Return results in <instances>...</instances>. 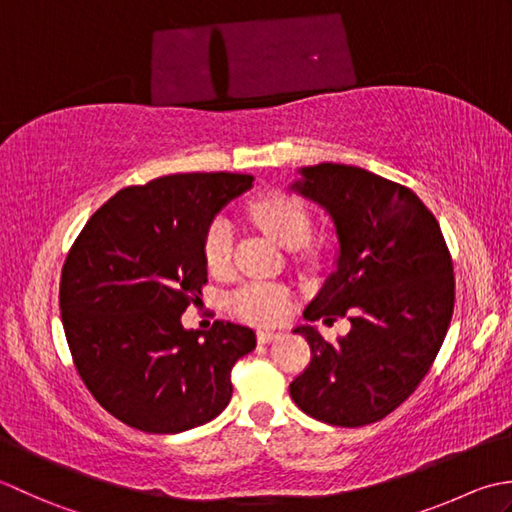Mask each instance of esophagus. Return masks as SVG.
Segmentation results:
<instances>
[{
  "label": "esophagus",
  "instance_id": "34e87169",
  "mask_svg": "<svg viewBox=\"0 0 512 512\" xmlns=\"http://www.w3.org/2000/svg\"><path fill=\"white\" fill-rule=\"evenodd\" d=\"M278 336H280L278 331H269V329H263V331H258V342L267 344V342H271V340H276Z\"/></svg>",
  "mask_w": 512,
  "mask_h": 512
}]
</instances>
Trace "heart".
<instances>
[{
  "instance_id": "1",
  "label": "heart",
  "mask_w": 512,
  "mask_h": 512,
  "mask_svg": "<svg viewBox=\"0 0 512 512\" xmlns=\"http://www.w3.org/2000/svg\"><path fill=\"white\" fill-rule=\"evenodd\" d=\"M249 216L278 245L296 249L309 241L311 216L296 196L285 192L258 196L256 201L249 203ZM232 247V223L225 216H216L207 225L203 236V258L212 274H227L229 267H232ZM229 309H232L234 316L254 322V325H276L289 314L291 294L280 283L249 280L229 296Z\"/></svg>"
}]
</instances>
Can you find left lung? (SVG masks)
Instances as JSON below:
<instances>
[{
	"label": "left lung",
	"instance_id": "8db88e82",
	"mask_svg": "<svg viewBox=\"0 0 512 512\" xmlns=\"http://www.w3.org/2000/svg\"><path fill=\"white\" fill-rule=\"evenodd\" d=\"M291 190L325 207L338 236L336 271L302 311L347 316L351 331L327 342L302 325L311 362L289 384L300 411L333 426H364L393 413L420 387L446 338L455 305L442 229L409 187L353 165L300 170Z\"/></svg>",
	"mask_w": 512,
	"mask_h": 512
}]
</instances>
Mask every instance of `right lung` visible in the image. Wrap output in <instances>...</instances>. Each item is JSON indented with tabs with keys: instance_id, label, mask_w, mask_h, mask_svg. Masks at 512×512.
Returning a JSON list of instances; mask_svg holds the SVG:
<instances>
[{
	"instance_id": "add662e5",
	"label": "right lung",
	"mask_w": 512,
	"mask_h": 512,
	"mask_svg": "<svg viewBox=\"0 0 512 512\" xmlns=\"http://www.w3.org/2000/svg\"><path fill=\"white\" fill-rule=\"evenodd\" d=\"M254 176L170 174L123 187L90 216L61 269L72 362L95 400L143 433H181L232 400V367L256 347L249 327L183 329L207 283L205 229Z\"/></svg>"
}]
</instances>
